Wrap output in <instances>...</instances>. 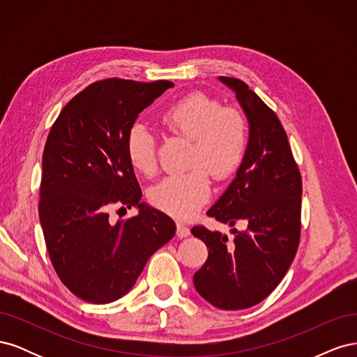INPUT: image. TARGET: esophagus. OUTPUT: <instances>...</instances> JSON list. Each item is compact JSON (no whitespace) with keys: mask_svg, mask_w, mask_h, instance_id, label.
I'll list each match as a JSON object with an SVG mask.
<instances>
[{"mask_svg":"<svg viewBox=\"0 0 357 357\" xmlns=\"http://www.w3.org/2000/svg\"><path fill=\"white\" fill-rule=\"evenodd\" d=\"M176 232H177L178 238H186V236L190 235L189 226L186 223H183V222H177V231Z\"/></svg>","mask_w":357,"mask_h":357,"instance_id":"1","label":"esophagus"}]
</instances>
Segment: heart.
I'll use <instances>...</instances> for the list:
<instances>
[{
  "mask_svg": "<svg viewBox=\"0 0 357 357\" xmlns=\"http://www.w3.org/2000/svg\"><path fill=\"white\" fill-rule=\"evenodd\" d=\"M162 122L169 131L192 139V169L159 181L150 190L149 198L156 208L177 218H188L210 197L208 171L218 180H223L241 164L247 146L245 122L238 112L225 109L219 101L204 93L188 95L169 105L162 113ZM126 155L142 174H156V138L144 123L137 122L129 128Z\"/></svg>",
  "mask_w": 357,
  "mask_h": 357,
  "instance_id": "1",
  "label": "heart"
}]
</instances>
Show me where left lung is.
<instances>
[{
    "label": "left lung",
    "instance_id": "obj_1",
    "mask_svg": "<svg viewBox=\"0 0 357 357\" xmlns=\"http://www.w3.org/2000/svg\"><path fill=\"white\" fill-rule=\"evenodd\" d=\"M235 92L250 125L241 165L207 215L235 226L234 240L204 225L192 234L208 248L193 275L198 294L220 310H244L262 302L282 282L301 238L302 178L277 114L234 77H220Z\"/></svg>",
    "mask_w": 357,
    "mask_h": 357
}]
</instances>
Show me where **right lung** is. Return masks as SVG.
<instances>
[{
  "label": "right lung",
  "mask_w": 357,
  "mask_h": 357,
  "mask_svg": "<svg viewBox=\"0 0 357 357\" xmlns=\"http://www.w3.org/2000/svg\"><path fill=\"white\" fill-rule=\"evenodd\" d=\"M172 86L168 80L95 82L63 107L50 128L43 152L40 223L59 280L86 302L109 304L128 294L149 257L176 234L171 218L142 202L126 155L129 128ZM113 206L140 211L112 224Z\"/></svg>",
  "instance_id": "obj_1"
}]
</instances>
